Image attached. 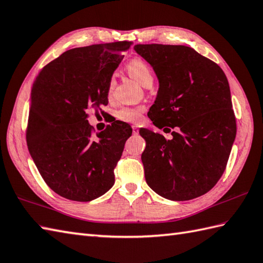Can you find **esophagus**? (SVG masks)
<instances>
[{
  "mask_svg": "<svg viewBox=\"0 0 263 263\" xmlns=\"http://www.w3.org/2000/svg\"><path fill=\"white\" fill-rule=\"evenodd\" d=\"M132 132H133V134H139V127L137 125H133L132 126Z\"/></svg>",
  "mask_w": 263,
  "mask_h": 263,
  "instance_id": "esophagus-1",
  "label": "esophagus"
}]
</instances>
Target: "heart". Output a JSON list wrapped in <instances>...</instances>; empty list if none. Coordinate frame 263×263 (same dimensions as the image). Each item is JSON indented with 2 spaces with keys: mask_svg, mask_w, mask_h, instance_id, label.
<instances>
[{
  "mask_svg": "<svg viewBox=\"0 0 263 263\" xmlns=\"http://www.w3.org/2000/svg\"><path fill=\"white\" fill-rule=\"evenodd\" d=\"M127 72L133 77L138 83L144 85L149 81H152V70L148 63L142 58H133L130 60L126 66ZM113 87V82L109 83L108 90L111 91ZM144 106H123L115 112V118L121 122L125 123H138L142 119V114L144 112Z\"/></svg>",
  "mask_w": 263,
  "mask_h": 263,
  "instance_id": "obj_1",
  "label": "heart"
}]
</instances>
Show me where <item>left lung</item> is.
<instances>
[{
	"label": "left lung",
	"mask_w": 263,
	"mask_h": 263,
	"mask_svg": "<svg viewBox=\"0 0 263 263\" xmlns=\"http://www.w3.org/2000/svg\"><path fill=\"white\" fill-rule=\"evenodd\" d=\"M159 79L148 117L173 138L141 129L146 184L170 200L210 192L221 178L236 136L228 78L221 67L186 46L136 45Z\"/></svg>",
	"instance_id": "8db88e82"
}]
</instances>
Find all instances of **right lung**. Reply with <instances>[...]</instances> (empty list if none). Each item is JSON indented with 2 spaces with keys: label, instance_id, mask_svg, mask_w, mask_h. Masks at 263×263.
Segmentation results:
<instances>
[{
  "label": "right lung",
  "instance_id": "1",
  "mask_svg": "<svg viewBox=\"0 0 263 263\" xmlns=\"http://www.w3.org/2000/svg\"><path fill=\"white\" fill-rule=\"evenodd\" d=\"M131 45L70 49L35 78L27 144L46 184L62 197L89 201L114 185V168L132 129L117 121L94 136L87 112L107 105L112 75Z\"/></svg>",
  "mask_w": 263,
  "mask_h": 263
}]
</instances>
